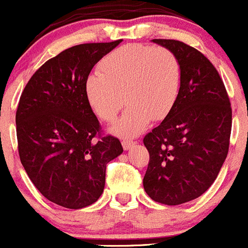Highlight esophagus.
Instances as JSON below:
<instances>
[{"mask_svg": "<svg viewBox=\"0 0 248 248\" xmlns=\"http://www.w3.org/2000/svg\"><path fill=\"white\" fill-rule=\"evenodd\" d=\"M135 141L134 140H128V139H124V140L122 141V145H123V148L124 150H130L131 147H133L134 145H135Z\"/></svg>", "mask_w": 248, "mask_h": 248, "instance_id": "34e87169", "label": "esophagus"}]
</instances>
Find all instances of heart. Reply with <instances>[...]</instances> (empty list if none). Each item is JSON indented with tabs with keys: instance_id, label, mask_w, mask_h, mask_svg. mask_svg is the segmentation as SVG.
<instances>
[{
	"instance_id": "heart-1",
	"label": "heart",
	"mask_w": 248,
	"mask_h": 248,
	"mask_svg": "<svg viewBox=\"0 0 248 248\" xmlns=\"http://www.w3.org/2000/svg\"><path fill=\"white\" fill-rule=\"evenodd\" d=\"M98 72L87 78L85 93L105 122H113L125 101L129 103L110 129L120 138L142 133L151 119H164L180 93V63L166 47L125 45L106 56Z\"/></svg>"
}]
</instances>
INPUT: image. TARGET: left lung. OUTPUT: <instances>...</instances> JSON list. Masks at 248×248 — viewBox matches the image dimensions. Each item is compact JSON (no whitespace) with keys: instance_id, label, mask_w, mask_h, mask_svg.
Here are the masks:
<instances>
[{"instance_id":"left-lung-1","label":"left lung","mask_w":248,"mask_h":248,"mask_svg":"<svg viewBox=\"0 0 248 248\" xmlns=\"http://www.w3.org/2000/svg\"><path fill=\"white\" fill-rule=\"evenodd\" d=\"M153 42L176 56L181 84L169 114L143 138L150 153L143 188L153 201L176 206L201 196L218 176L229 151L232 106L203 53L178 40Z\"/></svg>"}]
</instances>
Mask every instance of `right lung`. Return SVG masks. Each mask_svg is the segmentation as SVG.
<instances>
[{"instance_id":"1","label":"right lung","mask_w":248,"mask_h":248,"mask_svg":"<svg viewBox=\"0 0 248 248\" xmlns=\"http://www.w3.org/2000/svg\"><path fill=\"white\" fill-rule=\"evenodd\" d=\"M122 40L81 44L47 61L25 85L16 113L20 162L48 201L69 209L102 195L108 162L123 152L103 135L85 93L93 65Z\"/></svg>"}]
</instances>
